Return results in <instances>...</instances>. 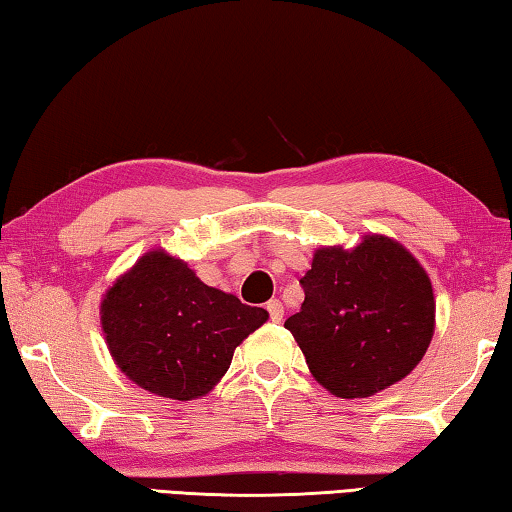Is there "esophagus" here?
Segmentation results:
<instances>
[{"instance_id": "1", "label": "esophagus", "mask_w": 512, "mask_h": 512, "mask_svg": "<svg viewBox=\"0 0 512 512\" xmlns=\"http://www.w3.org/2000/svg\"><path fill=\"white\" fill-rule=\"evenodd\" d=\"M267 311H270V317H272V322H283V304L279 299H272V301H267Z\"/></svg>"}]
</instances>
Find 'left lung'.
<instances>
[{
    "instance_id": "8db88e82",
    "label": "left lung",
    "mask_w": 512,
    "mask_h": 512,
    "mask_svg": "<svg viewBox=\"0 0 512 512\" xmlns=\"http://www.w3.org/2000/svg\"><path fill=\"white\" fill-rule=\"evenodd\" d=\"M304 304L286 320L315 381L365 399L415 370L435 331V297L420 261L381 233L356 247H320L301 279Z\"/></svg>"
}]
</instances>
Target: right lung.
Wrapping results in <instances>:
<instances>
[{
	"instance_id": "add662e5",
	"label": "right lung",
	"mask_w": 512,
	"mask_h": 512,
	"mask_svg": "<svg viewBox=\"0 0 512 512\" xmlns=\"http://www.w3.org/2000/svg\"><path fill=\"white\" fill-rule=\"evenodd\" d=\"M99 315L120 372L142 390L177 401L206 397L236 347L270 317L265 308L206 286L165 249L147 251L117 276Z\"/></svg>"
}]
</instances>
